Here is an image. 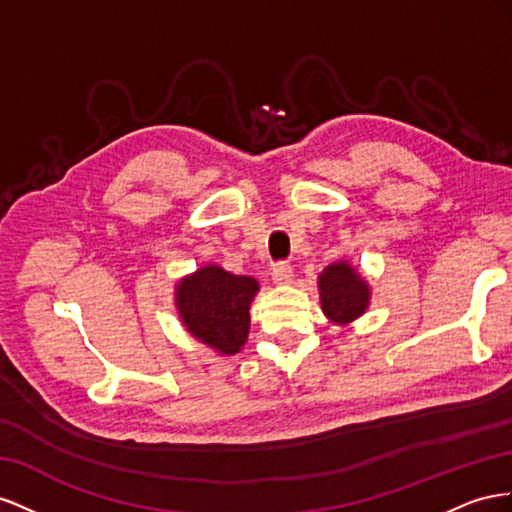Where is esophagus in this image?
I'll list each match as a JSON object with an SVG mask.
<instances>
[{
  "label": "esophagus",
  "instance_id": "esophagus-1",
  "mask_svg": "<svg viewBox=\"0 0 512 512\" xmlns=\"http://www.w3.org/2000/svg\"><path fill=\"white\" fill-rule=\"evenodd\" d=\"M272 279L274 283H289L294 279V270L287 264V261H276L272 266Z\"/></svg>",
  "mask_w": 512,
  "mask_h": 512
}]
</instances>
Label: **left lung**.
Masks as SVG:
<instances>
[{
    "label": "left lung",
    "instance_id": "left-lung-1",
    "mask_svg": "<svg viewBox=\"0 0 512 512\" xmlns=\"http://www.w3.org/2000/svg\"><path fill=\"white\" fill-rule=\"evenodd\" d=\"M321 291V309L334 321H352L362 315L369 302V287L360 279V274L339 261V264L328 266L319 276Z\"/></svg>",
    "mask_w": 512,
    "mask_h": 512
}]
</instances>
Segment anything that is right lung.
Listing matches in <instances>:
<instances>
[{
	"instance_id": "obj_1",
	"label": "right lung",
	"mask_w": 512,
	"mask_h": 512,
	"mask_svg": "<svg viewBox=\"0 0 512 512\" xmlns=\"http://www.w3.org/2000/svg\"><path fill=\"white\" fill-rule=\"evenodd\" d=\"M259 283L218 266L188 276L178 287V311L186 330L223 354H236L248 337V306Z\"/></svg>"
}]
</instances>
